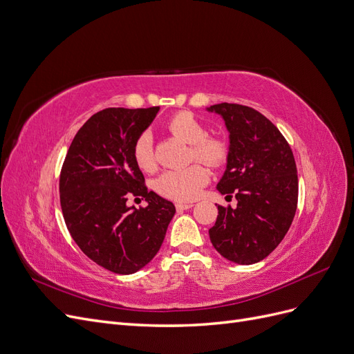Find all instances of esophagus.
I'll list each match as a JSON object with an SVG mask.
<instances>
[{
	"label": "esophagus",
	"mask_w": 354,
	"mask_h": 354,
	"mask_svg": "<svg viewBox=\"0 0 354 354\" xmlns=\"http://www.w3.org/2000/svg\"><path fill=\"white\" fill-rule=\"evenodd\" d=\"M192 207H194V202H177L176 203L177 211H185V209H189Z\"/></svg>",
	"instance_id": "obj_1"
}]
</instances>
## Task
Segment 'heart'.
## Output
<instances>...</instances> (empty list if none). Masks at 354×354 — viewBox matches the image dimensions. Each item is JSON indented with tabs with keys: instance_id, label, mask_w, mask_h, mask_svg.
Listing matches in <instances>:
<instances>
[{
	"instance_id": "obj_1",
	"label": "heart",
	"mask_w": 354,
	"mask_h": 354,
	"mask_svg": "<svg viewBox=\"0 0 354 354\" xmlns=\"http://www.w3.org/2000/svg\"><path fill=\"white\" fill-rule=\"evenodd\" d=\"M167 130L190 145V160H199L209 168H220L227 162L230 147L223 137L208 136L207 128L190 112H178L167 122ZM133 158L136 165L145 173H151L156 167L152 137L143 133L137 137L133 146ZM208 183L207 169L194 164L185 169L165 171L155 181V190L160 196L186 202L195 199L202 187Z\"/></svg>"
}]
</instances>
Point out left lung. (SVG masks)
Wrapping results in <instances>:
<instances>
[{
  "instance_id": "8db88e82",
  "label": "left lung",
  "mask_w": 354,
  "mask_h": 354,
  "mask_svg": "<svg viewBox=\"0 0 354 354\" xmlns=\"http://www.w3.org/2000/svg\"><path fill=\"white\" fill-rule=\"evenodd\" d=\"M226 122L230 152L217 189L238 201L217 207L209 239L224 259L238 264L264 260L291 227L298 202L297 165L285 137L248 106L220 103L207 108Z\"/></svg>"
}]
</instances>
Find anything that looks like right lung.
Here are the masks:
<instances>
[{"label": "right lung", "instance_id": "obj_1", "mask_svg": "<svg viewBox=\"0 0 354 354\" xmlns=\"http://www.w3.org/2000/svg\"><path fill=\"white\" fill-rule=\"evenodd\" d=\"M159 108H108L94 113L69 146L60 171V205L72 239L90 260L113 273L131 274L151 261L176 207L149 192L133 146ZM142 196L146 207H128Z\"/></svg>", "mask_w": 354, "mask_h": 354}]
</instances>
